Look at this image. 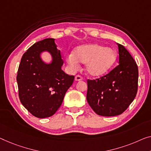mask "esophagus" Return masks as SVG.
I'll return each instance as SVG.
<instances>
[{
  "instance_id": "1",
  "label": "esophagus",
  "mask_w": 151,
  "mask_h": 151,
  "mask_svg": "<svg viewBox=\"0 0 151 151\" xmlns=\"http://www.w3.org/2000/svg\"><path fill=\"white\" fill-rule=\"evenodd\" d=\"M75 79V81H81L83 79V78H82V76L80 75H76Z\"/></svg>"
}]
</instances>
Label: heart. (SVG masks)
<instances>
[{
  "label": "heart",
  "instance_id": "b5f03b06",
  "mask_svg": "<svg viewBox=\"0 0 151 151\" xmlns=\"http://www.w3.org/2000/svg\"><path fill=\"white\" fill-rule=\"evenodd\" d=\"M117 53L113 49L97 44L81 45L67 55L66 60L70 66H78V63L86 64L85 70L92 77L105 75L114 66Z\"/></svg>",
  "mask_w": 151,
  "mask_h": 151
}]
</instances>
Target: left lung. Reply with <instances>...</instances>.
<instances>
[{
  "mask_svg": "<svg viewBox=\"0 0 151 151\" xmlns=\"http://www.w3.org/2000/svg\"><path fill=\"white\" fill-rule=\"evenodd\" d=\"M119 65L109 74L87 80V100L93 111L104 116L122 114L138 91V68L124 46L117 43Z\"/></svg>",
  "mask_w": 151,
  "mask_h": 151,
  "instance_id": "8db88e82",
  "label": "left lung"
}]
</instances>
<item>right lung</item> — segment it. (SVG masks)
Returning <instances> with one entry per match:
<instances>
[{"mask_svg":"<svg viewBox=\"0 0 151 151\" xmlns=\"http://www.w3.org/2000/svg\"><path fill=\"white\" fill-rule=\"evenodd\" d=\"M45 50L52 56L50 64L40 58V53ZM63 64L55 39L51 38L36 42L22 56L17 75L19 98L36 117H49L55 114L73 85L75 76L62 70Z\"/></svg>","mask_w":151,"mask_h":151,"instance_id":"right-lung-1","label":"right lung"}]
</instances>
